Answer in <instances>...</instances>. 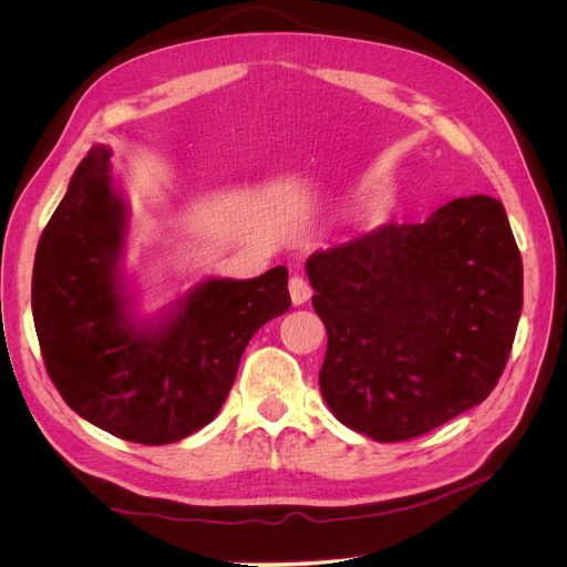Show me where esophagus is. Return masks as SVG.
I'll return each instance as SVG.
<instances>
[{
    "label": "esophagus",
    "instance_id": "esophagus-1",
    "mask_svg": "<svg viewBox=\"0 0 567 567\" xmlns=\"http://www.w3.org/2000/svg\"><path fill=\"white\" fill-rule=\"evenodd\" d=\"M288 290H290V300H293L296 307L305 305L307 300L312 298V288H310V284H307L302 277H293V279H290Z\"/></svg>",
    "mask_w": 567,
    "mask_h": 567
}]
</instances>
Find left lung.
Masks as SVG:
<instances>
[{
  "mask_svg": "<svg viewBox=\"0 0 567 567\" xmlns=\"http://www.w3.org/2000/svg\"><path fill=\"white\" fill-rule=\"evenodd\" d=\"M329 348L319 388L375 442L431 433L485 402L523 310V260L504 205L444 203L423 225H383L305 262Z\"/></svg>",
  "mask_w": 567,
  "mask_h": 567,
  "instance_id": "8db88e82",
  "label": "left lung"
}]
</instances>
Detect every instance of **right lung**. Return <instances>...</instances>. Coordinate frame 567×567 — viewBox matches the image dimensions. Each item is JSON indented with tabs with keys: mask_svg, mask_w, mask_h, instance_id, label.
I'll return each instance as SVG.
<instances>
[{
	"mask_svg": "<svg viewBox=\"0 0 567 567\" xmlns=\"http://www.w3.org/2000/svg\"><path fill=\"white\" fill-rule=\"evenodd\" d=\"M127 234L111 148L96 144L42 231L32 319L51 381L78 416L130 442L169 444L217 416L250 338L290 307L288 269L208 277L146 317L127 284Z\"/></svg>",
	"mask_w": 567,
	"mask_h": 567,
	"instance_id": "add662e5",
	"label": "right lung"
}]
</instances>
